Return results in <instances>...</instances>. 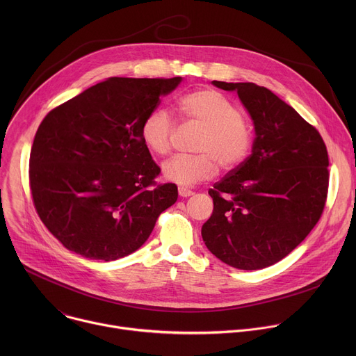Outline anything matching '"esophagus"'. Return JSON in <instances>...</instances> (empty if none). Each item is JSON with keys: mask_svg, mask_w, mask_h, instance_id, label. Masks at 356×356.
<instances>
[{"mask_svg": "<svg viewBox=\"0 0 356 356\" xmlns=\"http://www.w3.org/2000/svg\"><path fill=\"white\" fill-rule=\"evenodd\" d=\"M179 194H180L181 197H190V195L194 194V191L190 190V188H187V187H184V186H180V187H179Z\"/></svg>", "mask_w": 356, "mask_h": 356, "instance_id": "1", "label": "esophagus"}]
</instances>
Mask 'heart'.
Returning <instances> with one entry per match:
<instances>
[{"instance_id":"1","label":"heart","mask_w":356,"mask_h":356,"mask_svg":"<svg viewBox=\"0 0 356 356\" xmlns=\"http://www.w3.org/2000/svg\"><path fill=\"white\" fill-rule=\"evenodd\" d=\"M179 110L188 122L202 128V134L194 145L197 155H179L163 165L168 180L190 186L211 179L218 165L231 170L248 158L252 128L228 97L211 88L195 90L179 99ZM175 132V122L163 108L149 113L140 125L143 143L158 156L170 154Z\"/></svg>"}]
</instances>
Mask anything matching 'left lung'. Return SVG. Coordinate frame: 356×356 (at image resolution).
<instances>
[{
	"mask_svg": "<svg viewBox=\"0 0 356 356\" xmlns=\"http://www.w3.org/2000/svg\"><path fill=\"white\" fill-rule=\"evenodd\" d=\"M213 84L238 92L257 136L249 158L209 190L214 210L201 236L224 264L264 269L287 257L321 218L330 180L327 146L266 87Z\"/></svg>",
	"mask_w": 356,
	"mask_h": 356,
	"instance_id": "1",
	"label": "left lung"
}]
</instances>
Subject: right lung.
Returning <instances> with one entry per match:
<instances>
[{"mask_svg":"<svg viewBox=\"0 0 356 356\" xmlns=\"http://www.w3.org/2000/svg\"><path fill=\"white\" fill-rule=\"evenodd\" d=\"M181 77L101 81L50 111L29 156L35 210L65 248L115 261L140 248L177 200L142 140L145 117Z\"/></svg>","mask_w":356,"mask_h":356,"instance_id":"obj_1","label":"right lung"}]
</instances>
